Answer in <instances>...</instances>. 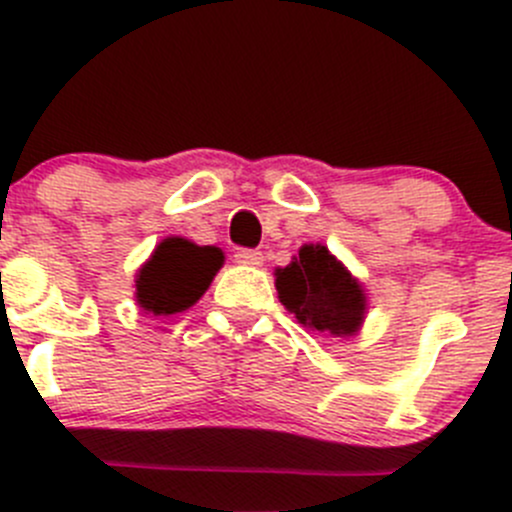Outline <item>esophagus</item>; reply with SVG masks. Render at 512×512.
<instances>
[{"instance_id": "1", "label": "esophagus", "mask_w": 512, "mask_h": 512, "mask_svg": "<svg viewBox=\"0 0 512 512\" xmlns=\"http://www.w3.org/2000/svg\"><path fill=\"white\" fill-rule=\"evenodd\" d=\"M235 260L240 262V265H247V267H262L265 257H262V252H257V250H237Z\"/></svg>"}]
</instances>
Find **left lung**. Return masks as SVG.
Instances as JSON below:
<instances>
[{"label":"left lung","instance_id":"left-lung-1","mask_svg":"<svg viewBox=\"0 0 512 512\" xmlns=\"http://www.w3.org/2000/svg\"><path fill=\"white\" fill-rule=\"evenodd\" d=\"M275 287L287 312L312 332L347 339L366 319L364 285L322 242H307L287 267H277Z\"/></svg>","mask_w":512,"mask_h":512}]
</instances>
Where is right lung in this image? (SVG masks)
<instances>
[{"label": "right lung", "instance_id": "1", "mask_svg": "<svg viewBox=\"0 0 512 512\" xmlns=\"http://www.w3.org/2000/svg\"><path fill=\"white\" fill-rule=\"evenodd\" d=\"M225 265V255L215 245H195L193 240L170 235L136 272V304L153 317H170L193 307Z\"/></svg>", "mask_w": 512, "mask_h": 512}]
</instances>
